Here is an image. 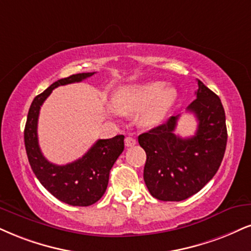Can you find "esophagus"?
<instances>
[{
    "label": "esophagus",
    "instance_id": "obj_1",
    "mask_svg": "<svg viewBox=\"0 0 251 251\" xmlns=\"http://www.w3.org/2000/svg\"><path fill=\"white\" fill-rule=\"evenodd\" d=\"M126 147H134V145H136V140L134 137H126Z\"/></svg>",
    "mask_w": 251,
    "mask_h": 251
}]
</instances>
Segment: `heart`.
Masks as SVG:
<instances>
[{"instance_id": "1", "label": "heart", "mask_w": 251, "mask_h": 251, "mask_svg": "<svg viewBox=\"0 0 251 251\" xmlns=\"http://www.w3.org/2000/svg\"><path fill=\"white\" fill-rule=\"evenodd\" d=\"M177 93L165 83L151 81L140 85L125 86L114 94V106L121 113L135 114L141 111L138 122L144 126H154L165 119L175 103Z\"/></svg>"}]
</instances>
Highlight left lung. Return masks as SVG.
<instances>
[{"mask_svg": "<svg viewBox=\"0 0 251 251\" xmlns=\"http://www.w3.org/2000/svg\"><path fill=\"white\" fill-rule=\"evenodd\" d=\"M197 99L187 111L198 120L194 136L176 135L179 115L138 136L147 153L144 181L162 201H181L199 192L220 168L227 145L225 109L220 98L198 80Z\"/></svg>", "mask_w": 251, "mask_h": 251, "instance_id": "8db88e82", "label": "left lung"}]
</instances>
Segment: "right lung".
Wrapping results in <instances>:
<instances>
[{
    "mask_svg": "<svg viewBox=\"0 0 251 251\" xmlns=\"http://www.w3.org/2000/svg\"><path fill=\"white\" fill-rule=\"evenodd\" d=\"M94 73L73 74L53 82L37 95L30 106L24 129L27 159L37 179L52 196L71 206H91L101 199L107 190L110 170L125 149V136L98 140L81 158L66 165H55L40 151L37 135L39 110L54 88L80 82Z\"/></svg>",
    "mask_w": 251,
    "mask_h": 251,
    "instance_id": "1",
    "label": "right lung"
}]
</instances>
